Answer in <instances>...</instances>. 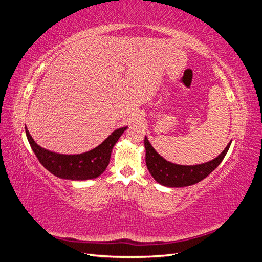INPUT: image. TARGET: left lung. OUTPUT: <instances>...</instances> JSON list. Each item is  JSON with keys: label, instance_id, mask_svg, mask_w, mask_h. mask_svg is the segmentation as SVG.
<instances>
[{"label": "left lung", "instance_id": "obj_1", "mask_svg": "<svg viewBox=\"0 0 262 262\" xmlns=\"http://www.w3.org/2000/svg\"><path fill=\"white\" fill-rule=\"evenodd\" d=\"M231 142L225 147L216 158L200 165H178L166 160L151 146L148 138L144 137L146 148V165L150 175L157 183L166 187H186L194 185L207 177L216 168L231 146Z\"/></svg>", "mask_w": 262, "mask_h": 262}]
</instances>
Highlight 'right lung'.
Instances as JSON below:
<instances>
[{
  "instance_id": "add662e5",
  "label": "right lung",
  "mask_w": 262,
  "mask_h": 262,
  "mask_svg": "<svg viewBox=\"0 0 262 262\" xmlns=\"http://www.w3.org/2000/svg\"><path fill=\"white\" fill-rule=\"evenodd\" d=\"M126 129L127 126L119 127L94 149L77 155L57 154L40 147L29 133L27 125L26 135L40 164L52 175L61 179L87 180L97 178L105 171L114 144Z\"/></svg>"
}]
</instances>
